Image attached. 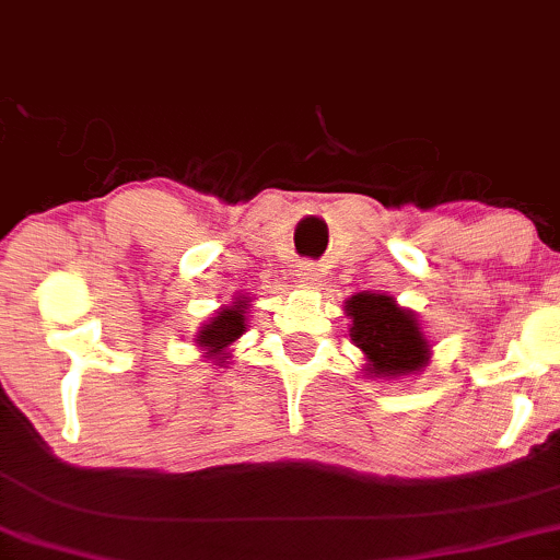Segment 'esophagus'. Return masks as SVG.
Returning a JSON list of instances; mask_svg holds the SVG:
<instances>
[{"label": "esophagus", "mask_w": 560, "mask_h": 560, "mask_svg": "<svg viewBox=\"0 0 560 560\" xmlns=\"http://www.w3.org/2000/svg\"><path fill=\"white\" fill-rule=\"evenodd\" d=\"M298 279L302 284H318L320 281V268L313 260H302L298 266Z\"/></svg>", "instance_id": "esophagus-1"}]
</instances>
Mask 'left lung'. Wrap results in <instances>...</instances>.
<instances>
[{
  "mask_svg": "<svg viewBox=\"0 0 560 560\" xmlns=\"http://www.w3.org/2000/svg\"><path fill=\"white\" fill-rule=\"evenodd\" d=\"M345 310L352 318L349 339L365 354L368 375L399 378L428 365L430 345L412 310L399 307L394 298L378 292L352 294Z\"/></svg>",
  "mask_w": 560,
  "mask_h": 560,
  "instance_id": "1",
  "label": "left lung"
}]
</instances>
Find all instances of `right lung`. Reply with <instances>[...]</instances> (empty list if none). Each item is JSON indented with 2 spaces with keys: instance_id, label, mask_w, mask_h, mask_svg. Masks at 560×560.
<instances>
[{
  "instance_id": "right-lung-1",
  "label": "right lung",
  "mask_w": 560,
  "mask_h": 560,
  "mask_svg": "<svg viewBox=\"0 0 560 560\" xmlns=\"http://www.w3.org/2000/svg\"><path fill=\"white\" fill-rule=\"evenodd\" d=\"M247 305H250V300L237 298L232 305L221 307L219 313H215L213 318L208 320L203 328H200L195 345L206 349L208 360H213V362L226 360V349L232 347L242 334H245Z\"/></svg>"
}]
</instances>
